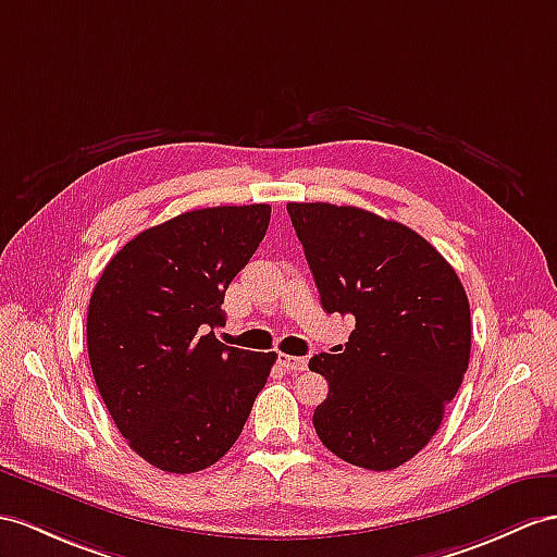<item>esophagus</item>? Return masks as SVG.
<instances>
[{
	"label": "esophagus",
	"mask_w": 557,
	"mask_h": 557,
	"mask_svg": "<svg viewBox=\"0 0 557 557\" xmlns=\"http://www.w3.org/2000/svg\"><path fill=\"white\" fill-rule=\"evenodd\" d=\"M283 366H286L288 371L297 373V371H305L307 369V359L305 357H290V355H281L278 359Z\"/></svg>",
	"instance_id": "esophagus-1"
}]
</instances>
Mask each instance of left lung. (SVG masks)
Instances as JSON below:
<instances>
[{
  "label": "left lung",
  "mask_w": 557,
  "mask_h": 557,
  "mask_svg": "<svg viewBox=\"0 0 557 557\" xmlns=\"http://www.w3.org/2000/svg\"><path fill=\"white\" fill-rule=\"evenodd\" d=\"M323 309L357 321L337 355L309 359L329 381L314 411L325 449L392 470L435 437L470 361V305L454 267L399 222L331 202H288Z\"/></svg>",
  "instance_id": "obj_1"
}]
</instances>
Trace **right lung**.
<instances>
[{
	"instance_id": "obj_1",
	"label": "right lung",
	"mask_w": 557,
	"mask_h": 557,
	"mask_svg": "<svg viewBox=\"0 0 557 557\" xmlns=\"http://www.w3.org/2000/svg\"><path fill=\"white\" fill-rule=\"evenodd\" d=\"M271 208L184 212L117 250L91 293L87 349L120 435L146 463L198 472L216 463L250 416L274 351L226 347L224 293L260 246Z\"/></svg>"
}]
</instances>
